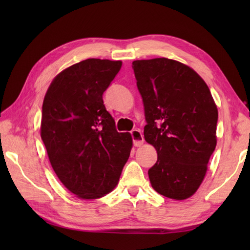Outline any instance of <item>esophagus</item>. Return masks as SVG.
Masks as SVG:
<instances>
[{
	"instance_id": "1",
	"label": "esophagus",
	"mask_w": 250,
	"mask_h": 250,
	"mask_svg": "<svg viewBox=\"0 0 250 250\" xmlns=\"http://www.w3.org/2000/svg\"><path fill=\"white\" fill-rule=\"evenodd\" d=\"M132 139H133V144L135 147H140L144 143V136H143L141 130L135 129L131 132Z\"/></svg>"
}]
</instances>
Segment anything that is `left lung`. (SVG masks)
I'll list each match as a JSON object with an SVG mask.
<instances>
[{
  "label": "left lung",
  "mask_w": 250,
  "mask_h": 250,
  "mask_svg": "<svg viewBox=\"0 0 250 250\" xmlns=\"http://www.w3.org/2000/svg\"><path fill=\"white\" fill-rule=\"evenodd\" d=\"M144 104L145 141L158 160L148 169L158 193L174 200L199 189L216 148L218 110L198 73L178 61L156 58L132 63Z\"/></svg>",
  "instance_id": "left-lung-1"
}]
</instances>
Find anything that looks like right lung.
I'll return each instance as SVG.
<instances>
[{"label": "right lung", "instance_id": "right-lung-1", "mask_svg": "<svg viewBox=\"0 0 250 250\" xmlns=\"http://www.w3.org/2000/svg\"><path fill=\"white\" fill-rule=\"evenodd\" d=\"M121 61L87 59L65 68L47 90L41 136L60 182L78 198L109 193L132 148L130 133H119L105 108L103 93Z\"/></svg>", "mask_w": 250, "mask_h": 250}]
</instances>
